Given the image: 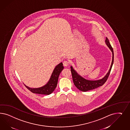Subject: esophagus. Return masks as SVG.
<instances>
[{
	"label": "esophagus",
	"mask_w": 130,
	"mask_h": 130,
	"mask_svg": "<svg viewBox=\"0 0 130 130\" xmlns=\"http://www.w3.org/2000/svg\"><path fill=\"white\" fill-rule=\"evenodd\" d=\"M63 65L65 66V67H67L68 65H69V62L67 60H65L63 62Z\"/></svg>",
	"instance_id": "obj_1"
}]
</instances>
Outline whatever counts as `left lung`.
<instances>
[{"instance_id":"1","label":"left lung","mask_w":130,"mask_h":130,"mask_svg":"<svg viewBox=\"0 0 130 130\" xmlns=\"http://www.w3.org/2000/svg\"><path fill=\"white\" fill-rule=\"evenodd\" d=\"M105 43L107 46L110 48L111 51L112 53V62L111 63L110 70L108 71L106 75L102 78L98 80H88L84 79L82 76L79 74L77 72L75 71L73 69V68L71 66V70L72 79L73 83L79 91H90L95 89L103 85L106 82L107 79L109 76L110 73V71L111 68L112 66L113 63V60H114V54H113V51L112 47L110 45V43L109 41V39L106 37L105 40Z\"/></svg>"}]
</instances>
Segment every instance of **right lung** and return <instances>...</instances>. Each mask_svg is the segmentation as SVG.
<instances>
[{
	"label": "right lung",
	"mask_w": 130,
	"mask_h": 130,
	"mask_svg": "<svg viewBox=\"0 0 130 130\" xmlns=\"http://www.w3.org/2000/svg\"><path fill=\"white\" fill-rule=\"evenodd\" d=\"M63 69L64 67L62 62L57 65L53 71L48 82L43 86L37 88H32L26 86L25 84L24 85L28 90L34 93L40 94H50L55 90V88L57 85L59 74L61 71L63 70Z\"/></svg>",
	"instance_id": "obj_1"
}]
</instances>
